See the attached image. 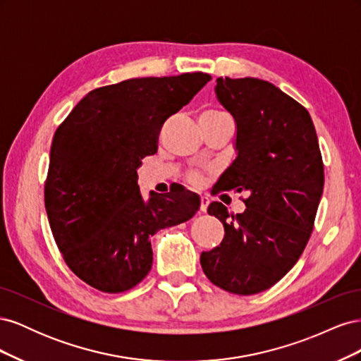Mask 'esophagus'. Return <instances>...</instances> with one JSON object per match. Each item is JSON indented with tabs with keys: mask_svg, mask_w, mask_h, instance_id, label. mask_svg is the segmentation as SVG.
<instances>
[{
	"mask_svg": "<svg viewBox=\"0 0 361 361\" xmlns=\"http://www.w3.org/2000/svg\"><path fill=\"white\" fill-rule=\"evenodd\" d=\"M209 197H207V195H202L200 197V211L202 212H206L207 211V206H209Z\"/></svg>",
	"mask_w": 361,
	"mask_h": 361,
	"instance_id": "34e87169",
	"label": "esophagus"
}]
</instances>
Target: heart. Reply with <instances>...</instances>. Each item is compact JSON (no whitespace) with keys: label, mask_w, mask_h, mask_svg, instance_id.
I'll return each instance as SVG.
<instances>
[{"label":"heart","mask_w":361,"mask_h":361,"mask_svg":"<svg viewBox=\"0 0 361 361\" xmlns=\"http://www.w3.org/2000/svg\"><path fill=\"white\" fill-rule=\"evenodd\" d=\"M221 116H226V114L220 113L218 110H204L200 114V122H204V120H212V118L221 117ZM207 174H209V171L207 170H191L187 174V182L194 185V187H199V185H202L204 182Z\"/></svg>","instance_id":"1"}]
</instances>
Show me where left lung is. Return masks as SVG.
I'll use <instances>...</instances> for the list:
<instances>
[{"label": "left lung", "instance_id": "8db88e82", "mask_svg": "<svg viewBox=\"0 0 361 361\" xmlns=\"http://www.w3.org/2000/svg\"><path fill=\"white\" fill-rule=\"evenodd\" d=\"M215 93L236 122L238 157L221 191H247V209L207 207L224 226L221 244L200 264L215 286L236 295L267 290L285 277L307 245L324 190V162L309 111L274 84L218 78ZM233 218L231 219L230 216Z\"/></svg>", "mask_w": 361, "mask_h": 361}]
</instances>
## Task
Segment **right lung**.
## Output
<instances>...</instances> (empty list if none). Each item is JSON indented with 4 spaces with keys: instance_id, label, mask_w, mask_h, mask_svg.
Instances as JSON below:
<instances>
[{
    "instance_id": "right-lung-1",
    "label": "right lung",
    "mask_w": 361,
    "mask_h": 361,
    "mask_svg": "<svg viewBox=\"0 0 361 361\" xmlns=\"http://www.w3.org/2000/svg\"><path fill=\"white\" fill-rule=\"evenodd\" d=\"M209 80L194 72L104 85L57 128L45 207L64 262L89 286L105 293L137 286L154 262L150 236L199 211L197 195L179 185L145 202L137 169L157 154L164 122Z\"/></svg>"
}]
</instances>
